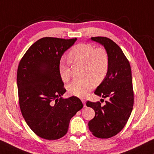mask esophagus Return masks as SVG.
Instances as JSON below:
<instances>
[{
  "mask_svg": "<svg viewBox=\"0 0 154 154\" xmlns=\"http://www.w3.org/2000/svg\"><path fill=\"white\" fill-rule=\"evenodd\" d=\"M82 103H83V105H84V106H86V105H85V103H86V101H85V100H84V99H82Z\"/></svg>",
  "mask_w": 154,
  "mask_h": 154,
  "instance_id": "obj_1",
  "label": "esophagus"
}]
</instances>
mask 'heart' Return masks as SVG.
Instances as JSON below:
<instances>
[{"label":"heart","mask_w":154,"mask_h":154,"mask_svg":"<svg viewBox=\"0 0 154 154\" xmlns=\"http://www.w3.org/2000/svg\"><path fill=\"white\" fill-rule=\"evenodd\" d=\"M69 57L73 62L84 64V75L86 77L72 81L68 85V90L72 95L84 97L94 88L95 81L100 82L105 79L109 66V55L104 48H95L91 43H79L72 47ZM59 71L61 79L67 82L70 78L67 65L61 63Z\"/></svg>","instance_id":"obj_1"}]
</instances>
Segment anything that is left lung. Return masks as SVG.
I'll return each mask as SVG.
<instances>
[{"label":"left lung","instance_id":"8db88e82","mask_svg":"<svg viewBox=\"0 0 154 154\" xmlns=\"http://www.w3.org/2000/svg\"><path fill=\"white\" fill-rule=\"evenodd\" d=\"M91 39L105 47L109 58V70L105 79L96 88L94 94L108 98L106 104L88 101L87 106L95 111V116L88 122L94 136L108 139L124 128L131 114L134 105L131 68L121 48L110 38L103 36Z\"/></svg>","mask_w":154,"mask_h":154}]
</instances>
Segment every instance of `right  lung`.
I'll return each instance as SVG.
<instances>
[{
    "instance_id": "add662e5",
    "label": "right lung",
    "mask_w": 154,
    "mask_h": 154,
    "mask_svg": "<svg viewBox=\"0 0 154 154\" xmlns=\"http://www.w3.org/2000/svg\"><path fill=\"white\" fill-rule=\"evenodd\" d=\"M76 41V38H41L30 47L18 66L21 112L30 128L43 139L64 137L71 119L83 106L76 96L61 97L66 89L60 75V61Z\"/></svg>"
}]
</instances>
